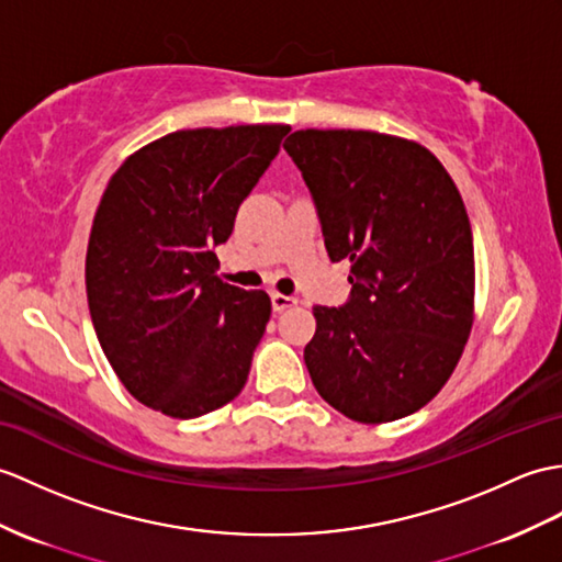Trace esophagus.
Masks as SVG:
<instances>
[{
  "label": "esophagus",
  "mask_w": 562,
  "mask_h": 562,
  "mask_svg": "<svg viewBox=\"0 0 562 562\" xmlns=\"http://www.w3.org/2000/svg\"><path fill=\"white\" fill-rule=\"evenodd\" d=\"M270 302H272V311H276V313H282V311H286V308L296 306V304H299V299H294V296H284V294L272 292V294H270Z\"/></svg>",
  "instance_id": "34e87169"
}]
</instances>
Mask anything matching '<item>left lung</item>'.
Masks as SVG:
<instances>
[{
    "label": "left lung",
    "mask_w": 562,
    "mask_h": 562,
    "mask_svg": "<svg viewBox=\"0 0 562 562\" xmlns=\"http://www.w3.org/2000/svg\"><path fill=\"white\" fill-rule=\"evenodd\" d=\"M316 203L333 263L351 260L345 306H313L304 361L318 395L361 424L434 400L474 321V239L446 167L407 138L304 128L284 140Z\"/></svg>",
    "instance_id": "8db88e82"
}]
</instances>
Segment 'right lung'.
<instances>
[{
    "label": "right lung",
    "mask_w": 562,
    "mask_h": 562,
    "mask_svg": "<svg viewBox=\"0 0 562 562\" xmlns=\"http://www.w3.org/2000/svg\"><path fill=\"white\" fill-rule=\"evenodd\" d=\"M286 134L284 124L167 134L102 193L86 254L90 318L128 393L172 419L220 409L249 378L270 296L222 282L215 246Z\"/></svg>",
    "instance_id": "1"
}]
</instances>
